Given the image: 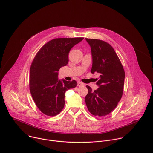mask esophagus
I'll use <instances>...</instances> for the list:
<instances>
[{"label":"esophagus","mask_w":153,"mask_h":153,"mask_svg":"<svg viewBox=\"0 0 153 153\" xmlns=\"http://www.w3.org/2000/svg\"><path fill=\"white\" fill-rule=\"evenodd\" d=\"M77 85H78V86H84V83L81 82H78Z\"/></svg>","instance_id":"34e87169"}]
</instances>
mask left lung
Instances as JSON below:
<instances>
[{
  "mask_svg": "<svg viewBox=\"0 0 153 153\" xmlns=\"http://www.w3.org/2000/svg\"><path fill=\"white\" fill-rule=\"evenodd\" d=\"M85 40L91 50V72L100 74L96 90L93 91L86 86L88 93L85 98V103L93 115L106 116L114 110L122 96L125 71L114 50L109 43L98 39Z\"/></svg>",
  "mask_w": 153,
  "mask_h": 153,
  "instance_id": "1",
  "label": "left lung"
}]
</instances>
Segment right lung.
Instances as JSON below:
<instances>
[{"label":"right lung","mask_w":153,"mask_h":153,"mask_svg":"<svg viewBox=\"0 0 153 153\" xmlns=\"http://www.w3.org/2000/svg\"><path fill=\"white\" fill-rule=\"evenodd\" d=\"M83 37L58 38L43 45L30 68V90L40 111L49 116L58 114L65 105V94L77 86L76 80L58 79V71L68 63L70 50Z\"/></svg>","instance_id":"1"}]
</instances>
